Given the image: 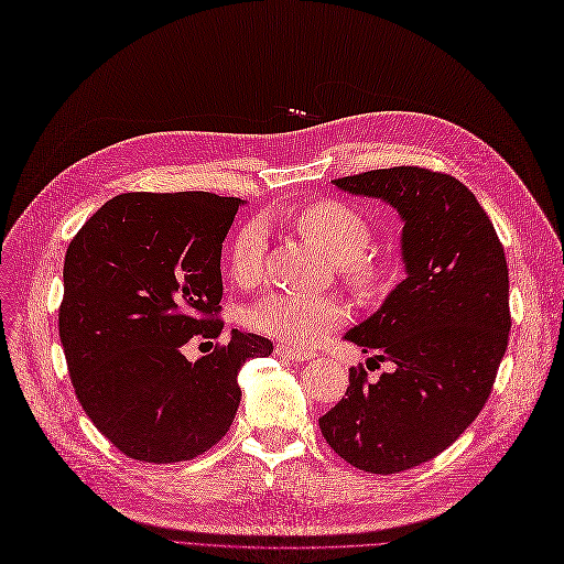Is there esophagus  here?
<instances>
[{
    "mask_svg": "<svg viewBox=\"0 0 564 564\" xmlns=\"http://www.w3.org/2000/svg\"><path fill=\"white\" fill-rule=\"evenodd\" d=\"M276 356L279 358H285V360H295V362H306V360H314L316 352L311 350H300V348H293V346H276Z\"/></svg>",
    "mask_w": 564,
    "mask_h": 564,
    "instance_id": "esophagus-1",
    "label": "esophagus"
}]
</instances>
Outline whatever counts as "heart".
I'll use <instances>...</instances> for the list:
<instances>
[{
	"label": "heart",
	"instance_id": "1",
	"mask_svg": "<svg viewBox=\"0 0 564 564\" xmlns=\"http://www.w3.org/2000/svg\"><path fill=\"white\" fill-rule=\"evenodd\" d=\"M297 232L337 260L344 281L362 295L381 290L386 264L367 250L371 246L369 220L346 202L321 199L295 214ZM267 237L260 220L243 223L229 243V274L239 285H256L264 274ZM346 318L335 297L271 293L250 311V325L264 335L295 346H316L332 327Z\"/></svg>",
	"mask_w": 564,
	"mask_h": 564
}]
</instances>
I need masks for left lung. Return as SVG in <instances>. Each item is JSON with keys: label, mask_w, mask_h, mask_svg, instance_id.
I'll return each mask as SVG.
<instances>
[{"label": "left lung", "mask_w": 564, "mask_h": 564, "mask_svg": "<svg viewBox=\"0 0 564 564\" xmlns=\"http://www.w3.org/2000/svg\"><path fill=\"white\" fill-rule=\"evenodd\" d=\"M332 183L398 208L406 279L346 335L394 369L369 383L352 367L346 398L318 423L352 467L398 474L446 451L490 398L511 329L505 246L451 174L390 166Z\"/></svg>", "instance_id": "1"}]
</instances>
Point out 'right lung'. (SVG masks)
Listing matches in <instances>:
<instances>
[{"mask_svg":"<svg viewBox=\"0 0 564 564\" xmlns=\"http://www.w3.org/2000/svg\"><path fill=\"white\" fill-rule=\"evenodd\" d=\"M239 204L212 193H122L65 256L59 341L76 398L128 457L170 465L216 446L241 402L239 369L269 339L232 329L197 362L181 346L223 332L220 250Z\"/></svg>","mask_w":564,"mask_h":564,"instance_id":"add662e5","label":"right lung"}]
</instances>
